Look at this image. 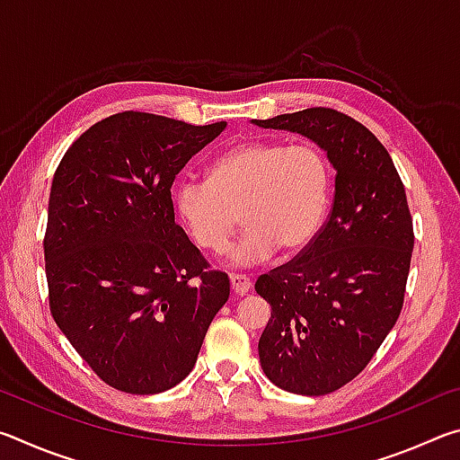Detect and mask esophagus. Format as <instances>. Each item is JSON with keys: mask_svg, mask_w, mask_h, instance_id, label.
<instances>
[{"mask_svg": "<svg viewBox=\"0 0 460 460\" xmlns=\"http://www.w3.org/2000/svg\"><path fill=\"white\" fill-rule=\"evenodd\" d=\"M229 279H231V290L235 296H243L245 292L252 290V279L243 274H231Z\"/></svg>", "mask_w": 460, "mask_h": 460, "instance_id": "obj_1", "label": "esophagus"}]
</instances>
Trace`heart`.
Here are the masks:
<instances>
[{"instance_id": "1", "label": "heart", "mask_w": 460, "mask_h": 460, "mask_svg": "<svg viewBox=\"0 0 460 460\" xmlns=\"http://www.w3.org/2000/svg\"><path fill=\"white\" fill-rule=\"evenodd\" d=\"M331 182L321 147L252 139L215 158L208 181L178 182L174 207L194 243L213 253L227 249L241 213L247 229L229 260L249 266L279 247L294 255L313 243L329 213Z\"/></svg>"}]
</instances>
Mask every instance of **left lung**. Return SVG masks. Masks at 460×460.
Masks as SVG:
<instances>
[{"label":"left lung","instance_id":"left-lung-1","mask_svg":"<svg viewBox=\"0 0 460 460\" xmlns=\"http://www.w3.org/2000/svg\"><path fill=\"white\" fill-rule=\"evenodd\" d=\"M253 123L310 137L337 170L316 239L255 282L271 306L258 345L263 373L290 394L324 395L367 367L402 313L414 249L406 190L384 144L337 109Z\"/></svg>","mask_w":460,"mask_h":460}]
</instances>
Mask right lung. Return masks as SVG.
<instances>
[{
    "instance_id": "right-lung-1",
    "label": "right lung",
    "mask_w": 460,
    "mask_h": 460,
    "mask_svg": "<svg viewBox=\"0 0 460 460\" xmlns=\"http://www.w3.org/2000/svg\"><path fill=\"white\" fill-rule=\"evenodd\" d=\"M227 128L115 113L91 126L52 178L44 235L54 323L119 392L150 395L189 376L229 298L225 271L174 223L172 182Z\"/></svg>"
}]
</instances>
